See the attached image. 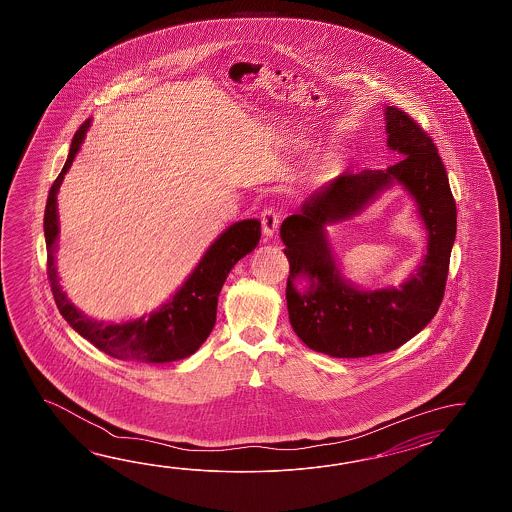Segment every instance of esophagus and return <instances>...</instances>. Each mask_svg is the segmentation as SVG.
<instances>
[{
    "label": "esophagus",
    "instance_id": "obj_1",
    "mask_svg": "<svg viewBox=\"0 0 512 512\" xmlns=\"http://www.w3.org/2000/svg\"><path fill=\"white\" fill-rule=\"evenodd\" d=\"M260 219L263 234L265 236H272L278 230V225H280V212L274 207H265L261 210Z\"/></svg>",
    "mask_w": 512,
    "mask_h": 512
}]
</instances>
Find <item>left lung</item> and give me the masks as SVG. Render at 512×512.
<instances>
[{
  "label": "left lung",
  "instance_id": "obj_1",
  "mask_svg": "<svg viewBox=\"0 0 512 512\" xmlns=\"http://www.w3.org/2000/svg\"><path fill=\"white\" fill-rule=\"evenodd\" d=\"M388 146L403 157L388 170L344 172L315 192L298 214L283 219L280 238L289 260L287 309L294 333L318 353L360 359L388 353L415 337L434 318L445 296L450 252L456 240V201L445 164L432 137L406 111L386 108ZM416 197L429 230V252L401 290L359 292L337 272L323 225L356 213L392 179ZM296 275H307L312 289L298 294Z\"/></svg>",
  "mask_w": 512,
  "mask_h": 512
}]
</instances>
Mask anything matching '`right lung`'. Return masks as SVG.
<instances>
[{
	"instance_id": "1",
	"label": "right lung",
	"mask_w": 512,
	"mask_h": 512,
	"mask_svg": "<svg viewBox=\"0 0 512 512\" xmlns=\"http://www.w3.org/2000/svg\"><path fill=\"white\" fill-rule=\"evenodd\" d=\"M89 120H86L73 135L71 150L66 164L49 190L45 203L44 232L47 243V278L55 296L56 307L67 324L95 348L120 360L141 362H172L185 359L201 348L216 324L218 296L230 269L245 254L254 251L260 241L261 229L258 219L238 221L225 230L199 261L196 271L190 274L185 285L175 293L172 302L163 305L157 313L146 320L139 318L126 324H104L91 320L62 293L56 274L55 249L58 238V216H56V192L62 185L69 166L80 150L86 137Z\"/></svg>"
}]
</instances>
